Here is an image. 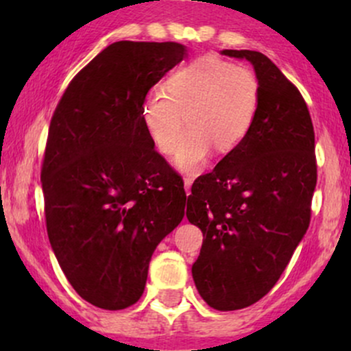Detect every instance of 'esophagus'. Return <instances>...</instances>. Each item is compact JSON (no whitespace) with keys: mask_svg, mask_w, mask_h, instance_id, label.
Returning <instances> with one entry per match:
<instances>
[{"mask_svg":"<svg viewBox=\"0 0 351 351\" xmlns=\"http://www.w3.org/2000/svg\"><path fill=\"white\" fill-rule=\"evenodd\" d=\"M191 184H193V178H191V176H186V178H184V189H186V195H189Z\"/></svg>","mask_w":351,"mask_h":351,"instance_id":"esophagus-1","label":"esophagus"}]
</instances>
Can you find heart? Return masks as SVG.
Returning <instances> with one entry per match:
<instances>
[{
	"label": "heart",
	"mask_w": 351,
	"mask_h": 351,
	"mask_svg": "<svg viewBox=\"0 0 351 351\" xmlns=\"http://www.w3.org/2000/svg\"><path fill=\"white\" fill-rule=\"evenodd\" d=\"M259 79L245 66L206 54L180 66L143 100L140 115L162 155L178 152L184 120L190 127L176 163L196 171L213 147L228 153L243 143L259 107Z\"/></svg>",
	"instance_id": "obj_1"
}]
</instances>
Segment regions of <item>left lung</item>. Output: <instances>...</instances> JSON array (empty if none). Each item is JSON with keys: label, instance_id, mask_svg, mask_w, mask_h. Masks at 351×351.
<instances>
[{"label": "left lung", "instance_id": "left-lung-1", "mask_svg": "<svg viewBox=\"0 0 351 351\" xmlns=\"http://www.w3.org/2000/svg\"><path fill=\"white\" fill-rule=\"evenodd\" d=\"M223 54L252 64L259 107L243 143L193 183L186 217L204 237L191 269L196 289L228 312L263 299L287 267L310 224L317 158L299 88L263 52Z\"/></svg>", "mask_w": 351, "mask_h": 351}]
</instances>
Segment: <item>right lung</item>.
Masks as SVG:
<instances>
[{
    "label": "right lung",
    "instance_id": "1",
    "mask_svg": "<svg viewBox=\"0 0 351 351\" xmlns=\"http://www.w3.org/2000/svg\"><path fill=\"white\" fill-rule=\"evenodd\" d=\"M184 58L178 43L119 41L77 72L51 119L41 181L52 251L88 304L142 297L160 241L181 223L183 180L155 150L140 108Z\"/></svg>",
    "mask_w": 351,
    "mask_h": 351
}]
</instances>
